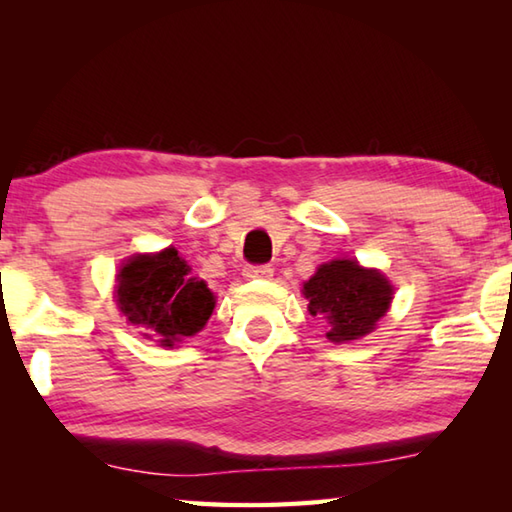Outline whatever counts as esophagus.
I'll list each match as a JSON object with an SVG mask.
<instances>
[{
    "instance_id": "34e87169",
    "label": "esophagus",
    "mask_w": 512,
    "mask_h": 512,
    "mask_svg": "<svg viewBox=\"0 0 512 512\" xmlns=\"http://www.w3.org/2000/svg\"><path fill=\"white\" fill-rule=\"evenodd\" d=\"M244 275L248 280H271L273 277V268L268 264H259V266H246Z\"/></svg>"
}]
</instances>
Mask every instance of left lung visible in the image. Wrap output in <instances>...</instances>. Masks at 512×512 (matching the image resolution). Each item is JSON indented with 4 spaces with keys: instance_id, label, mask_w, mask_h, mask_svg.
I'll return each mask as SVG.
<instances>
[{
    "instance_id": "left-lung-1",
    "label": "left lung",
    "mask_w": 512,
    "mask_h": 512,
    "mask_svg": "<svg viewBox=\"0 0 512 512\" xmlns=\"http://www.w3.org/2000/svg\"><path fill=\"white\" fill-rule=\"evenodd\" d=\"M311 316L327 320V339L354 341L372 332L393 300V287L381 273L361 268L354 259H334L323 264L305 282Z\"/></svg>"
}]
</instances>
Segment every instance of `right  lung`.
<instances>
[{"label": "right lung", "instance_id": "right-lung-1", "mask_svg": "<svg viewBox=\"0 0 512 512\" xmlns=\"http://www.w3.org/2000/svg\"><path fill=\"white\" fill-rule=\"evenodd\" d=\"M117 305L128 323L164 348L194 336L212 316L214 296L203 280L189 277L176 248L137 255L117 275Z\"/></svg>", "mask_w": 512, "mask_h": 512}]
</instances>
